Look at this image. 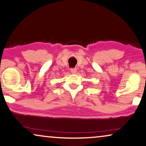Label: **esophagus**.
<instances>
[{
  "instance_id": "obj_1",
  "label": "esophagus",
  "mask_w": 146,
  "mask_h": 146,
  "mask_svg": "<svg viewBox=\"0 0 146 146\" xmlns=\"http://www.w3.org/2000/svg\"><path fill=\"white\" fill-rule=\"evenodd\" d=\"M76 71H77V69L76 68H70V72L72 73L75 74L76 72Z\"/></svg>"
}]
</instances>
